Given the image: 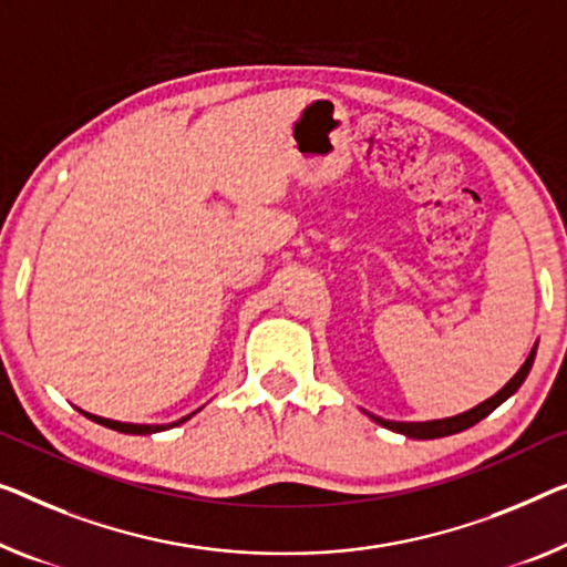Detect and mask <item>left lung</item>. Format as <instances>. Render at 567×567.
Listing matches in <instances>:
<instances>
[{"instance_id":"left-lung-1","label":"left lung","mask_w":567,"mask_h":567,"mask_svg":"<svg viewBox=\"0 0 567 567\" xmlns=\"http://www.w3.org/2000/svg\"><path fill=\"white\" fill-rule=\"evenodd\" d=\"M535 349L529 351V357L525 364L519 367L517 374H514L509 382H506L499 392H496L494 396H488L486 402L476 404V408L468 410V412H461V415L455 417H445V420H427V422H394V420H384V417H377V415H369L374 422H379V425L386 427V430H394V433H402L408 437H415V441H433V437H445V435H455L461 433V430H468L476 425L478 420H484L486 415H492V412L499 408V404L504 400H509V396L519 390L522 382H525L529 369H532V361H535Z\"/></svg>"}]
</instances>
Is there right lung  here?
I'll use <instances>...</instances> for the list:
<instances>
[{
    "mask_svg": "<svg viewBox=\"0 0 567 567\" xmlns=\"http://www.w3.org/2000/svg\"><path fill=\"white\" fill-rule=\"evenodd\" d=\"M83 415H86L89 420L99 422V425H104V427H112V430H116V433H126V435H150V433H159V430H167V427H175V425H181V422L190 420L193 415H196V412H193V415H185V417H181V420H177V422H173V425H134V422H120V420H106V417L89 415V412H83Z\"/></svg>",
    "mask_w": 567,
    "mask_h": 567,
    "instance_id": "obj_1",
    "label": "right lung"
}]
</instances>
